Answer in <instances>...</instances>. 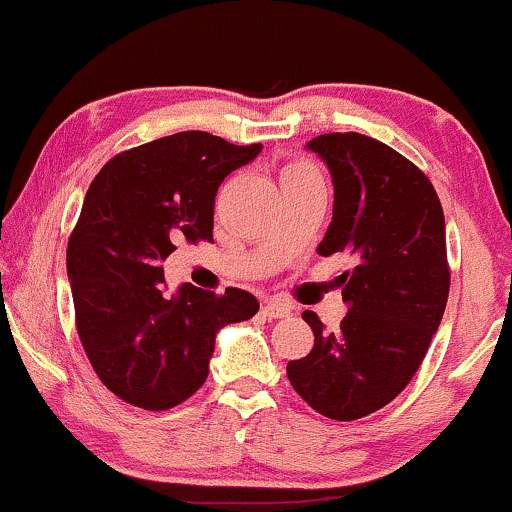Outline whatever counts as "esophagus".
Wrapping results in <instances>:
<instances>
[{
  "instance_id": "34e87169",
  "label": "esophagus",
  "mask_w": 512,
  "mask_h": 512,
  "mask_svg": "<svg viewBox=\"0 0 512 512\" xmlns=\"http://www.w3.org/2000/svg\"><path fill=\"white\" fill-rule=\"evenodd\" d=\"M291 315H293L291 307L279 303V300H267V303L262 305V317H267V319H286Z\"/></svg>"
}]
</instances>
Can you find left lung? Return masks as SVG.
<instances>
[{
  "mask_svg": "<svg viewBox=\"0 0 512 512\" xmlns=\"http://www.w3.org/2000/svg\"><path fill=\"white\" fill-rule=\"evenodd\" d=\"M334 183V217L317 252H346L338 276L348 312L315 348L288 362L291 386L331 420H360L391 403L420 369L446 310V219L429 178L389 145L360 133H324L305 145Z\"/></svg>",
  "mask_w": 512,
  "mask_h": 512,
  "instance_id": "obj_1",
  "label": "left lung"
}]
</instances>
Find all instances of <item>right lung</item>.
Segmentation results:
<instances>
[{
	"label": "right lung",
	"mask_w": 512,
	"mask_h": 512,
	"mask_svg": "<svg viewBox=\"0 0 512 512\" xmlns=\"http://www.w3.org/2000/svg\"><path fill=\"white\" fill-rule=\"evenodd\" d=\"M262 145L183 131L109 159L90 183L66 250L78 336L121 400L169 410L205 384L214 338L260 310L240 288L181 283L166 295L164 260L181 240H212L214 197Z\"/></svg>",
	"instance_id": "add662e5"
}]
</instances>
